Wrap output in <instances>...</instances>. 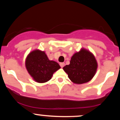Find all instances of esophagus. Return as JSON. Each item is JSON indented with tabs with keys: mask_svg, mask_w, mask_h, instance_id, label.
<instances>
[{
	"mask_svg": "<svg viewBox=\"0 0 120 120\" xmlns=\"http://www.w3.org/2000/svg\"><path fill=\"white\" fill-rule=\"evenodd\" d=\"M60 67H61V68H63V67H64V65H65V63H60Z\"/></svg>",
	"mask_w": 120,
	"mask_h": 120,
	"instance_id": "obj_1",
	"label": "esophagus"
}]
</instances>
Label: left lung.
<instances>
[{
	"instance_id": "left-lung-1",
	"label": "left lung",
	"mask_w": 120,
	"mask_h": 120,
	"mask_svg": "<svg viewBox=\"0 0 120 120\" xmlns=\"http://www.w3.org/2000/svg\"><path fill=\"white\" fill-rule=\"evenodd\" d=\"M97 69L98 63L93 53L84 48L75 52L71 56L70 64L63 67L70 80L78 85L91 80Z\"/></svg>"
}]
</instances>
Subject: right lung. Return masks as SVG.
<instances>
[{
  "label": "right lung",
  "mask_w": 120,
  "mask_h": 120,
  "mask_svg": "<svg viewBox=\"0 0 120 120\" xmlns=\"http://www.w3.org/2000/svg\"><path fill=\"white\" fill-rule=\"evenodd\" d=\"M25 67L30 76L38 83L50 80L53 74L61 68L57 62L49 60L46 52L39 49H34L27 55Z\"/></svg>",
  "instance_id": "obj_1"
}]
</instances>
